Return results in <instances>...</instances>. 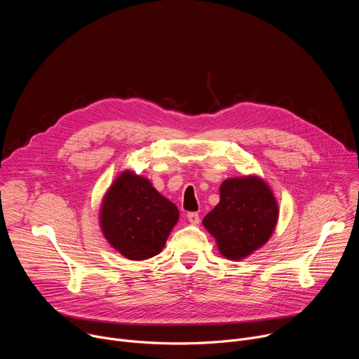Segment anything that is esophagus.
<instances>
[{"mask_svg":"<svg viewBox=\"0 0 359 359\" xmlns=\"http://www.w3.org/2000/svg\"><path fill=\"white\" fill-rule=\"evenodd\" d=\"M187 220H189L191 224H198L200 217H198V215H197L196 212H190V213H187Z\"/></svg>","mask_w":359,"mask_h":359,"instance_id":"1","label":"esophagus"}]
</instances>
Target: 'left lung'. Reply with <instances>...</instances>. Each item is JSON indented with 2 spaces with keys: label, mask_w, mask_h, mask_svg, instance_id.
I'll list each match as a JSON object with an SVG mask.
<instances>
[{
  "label": "left lung",
  "mask_w": 359,
  "mask_h": 359,
  "mask_svg": "<svg viewBox=\"0 0 359 359\" xmlns=\"http://www.w3.org/2000/svg\"><path fill=\"white\" fill-rule=\"evenodd\" d=\"M278 204L269 184L257 176L227 179L220 186V201L203 219L226 259L243 260L271 237Z\"/></svg>",
  "instance_id": "left-lung-1"
}]
</instances>
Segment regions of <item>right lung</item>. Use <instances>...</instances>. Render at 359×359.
I'll use <instances>...</instances> for the list:
<instances>
[{
	"instance_id": "right-lung-1",
	"label": "right lung",
	"mask_w": 359,
	"mask_h": 359,
	"mask_svg": "<svg viewBox=\"0 0 359 359\" xmlns=\"http://www.w3.org/2000/svg\"><path fill=\"white\" fill-rule=\"evenodd\" d=\"M99 219L109 244L123 257L139 262L163 250L179 210L147 179L126 170L107 191Z\"/></svg>"
}]
</instances>
